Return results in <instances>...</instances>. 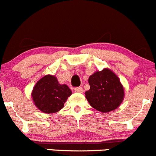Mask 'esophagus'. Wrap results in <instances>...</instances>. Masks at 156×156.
Returning <instances> with one entry per match:
<instances>
[{"label": "esophagus", "mask_w": 156, "mask_h": 156, "mask_svg": "<svg viewBox=\"0 0 156 156\" xmlns=\"http://www.w3.org/2000/svg\"><path fill=\"white\" fill-rule=\"evenodd\" d=\"M83 88L81 87H78V88H75V92H78V93H82L83 92Z\"/></svg>", "instance_id": "1"}]
</instances>
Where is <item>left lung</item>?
<instances>
[{
    "mask_svg": "<svg viewBox=\"0 0 156 156\" xmlns=\"http://www.w3.org/2000/svg\"><path fill=\"white\" fill-rule=\"evenodd\" d=\"M90 89L85 98L97 111L107 113L115 110L124 100L125 91L119 77L108 68L95 71L88 78Z\"/></svg>",
    "mask_w": 156,
    "mask_h": 156,
    "instance_id": "left-lung-1",
    "label": "left lung"
}]
</instances>
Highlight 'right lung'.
Listing matches in <instances>:
<instances>
[{
    "label": "right lung",
    "instance_id": "right-lung-1",
    "mask_svg": "<svg viewBox=\"0 0 156 156\" xmlns=\"http://www.w3.org/2000/svg\"><path fill=\"white\" fill-rule=\"evenodd\" d=\"M72 94L67 85H61L55 75H46L37 81L31 91L34 105L47 114L58 112Z\"/></svg>",
    "mask_w": 156,
    "mask_h": 156
}]
</instances>
